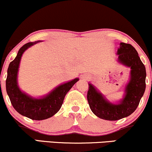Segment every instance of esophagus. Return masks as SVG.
Segmentation results:
<instances>
[{
	"label": "esophagus",
	"instance_id": "esophagus-1",
	"mask_svg": "<svg viewBox=\"0 0 152 152\" xmlns=\"http://www.w3.org/2000/svg\"><path fill=\"white\" fill-rule=\"evenodd\" d=\"M83 79H87L88 78V75H83Z\"/></svg>",
	"mask_w": 152,
	"mask_h": 152
}]
</instances>
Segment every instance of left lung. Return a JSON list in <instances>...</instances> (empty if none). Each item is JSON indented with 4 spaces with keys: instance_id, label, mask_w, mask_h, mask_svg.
Instances as JSON below:
<instances>
[{
    "instance_id": "8db88e82",
    "label": "left lung",
    "mask_w": 152,
    "mask_h": 152,
    "mask_svg": "<svg viewBox=\"0 0 152 152\" xmlns=\"http://www.w3.org/2000/svg\"><path fill=\"white\" fill-rule=\"evenodd\" d=\"M117 62L129 67V78L123 97L112 103L94 85L89 83L87 101L92 112L99 118L115 121L128 117L136 110L146 89V68L138 53L130 44L120 42L117 49Z\"/></svg>"
}]
</instances>
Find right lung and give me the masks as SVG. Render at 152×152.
<instances>
[{"mask_svg": "<svg viewBox=\"0 0 152 152\" xmlns=\"http://www.w3.org/2000/svg\"><path fill=\"white\" fill-rule=\"evenodd\" d=\"M40 42H30L20 48L17 56L8 66L6 79V92L14 109L20 114L33 120H43L53 117L61 108L66 94L79 80L75 78L60 84L53 90L40 97H33L19 87L18 74L23 54L26 50Z\"/></svg>", "mask_w": 152, "mask_h": 152, "instance_id": "right-lung-1", "label": "right lung"}]
</instances>
